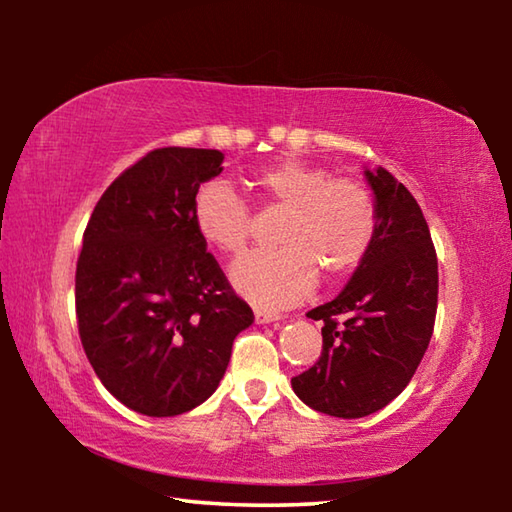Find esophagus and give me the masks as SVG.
<instances>
[{
	"mask_svg": "<svg viewBox=\"0 0 512 512\" xmlns=\"http://www.w3.org/2000/svg\"><path fill=\"white\" fill-rule=\"evenodd\" d=\"M277 320H280V316H277V314H271V311H264V309H257V311H255V323H257V325L277 323Z\"/></svg>",
	"mask_w": 512,
	"mask_h": 512,
	"instance_id": "esophagus-1",
	"label": "esophagus"
}]
</instances>
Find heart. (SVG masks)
Instances as JSON below:
<instances>
[{
	"mask_svg": "<svg viewBox=\"0 0 512 512\" xmlns=\"http://www.w3.org/2000/svg\"><path fill=\"white\" fill-rule=\"evenodd\" d=\"M266 201L287 207L277 250H255L230 268L241 298L259 309L300 305L329 277L352 273L368 257L379 228L377 198L350 178L302 160H280L255 173ZM194 228L207 246L237 255L250 237V207L225 180H207L192 198Z\"/></svg>",
	"mask_w": 512,
	"mask_h": 512,
	"instance_id": "heart-1",
	"label": "heart"
}]
</instances>
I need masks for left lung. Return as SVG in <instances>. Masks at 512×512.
Returning <instances> with one entry per match:
<instances>
[{
	"mask_svg": "<svg viewBox=\"0 0 512 512\" xmlns=\"http://www.w3.org/2000/svg\"><path fill=\"white\" fill-rule=\"evenodd\" d=\"M379 228L368 257L334 300L309 311L323 352L291 379L296 395L334 418H363L393 402L429 348L438 307V259L422 210L384 167L366 169Z\"/></svg>",
	"mask_w": 512,
	"mask_h": 512,
	"instance_id": "left-lung-1",
	"label": "left lung"
}]
</instances>
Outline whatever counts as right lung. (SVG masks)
<instances>
[{
    "label": "right lung",
    "instance_id": "obj_1",
    "mask_svg": "<svg viewBox=\"0 0 512 512\" xmlns=\"http://www.w3.org/2000/svg\"><path fill=\"white\" fill-rule=\"evenodd\" d=\"M216 149H155L112 183L76 264L83 350L117 400L171 418L210 397L253 309L232 291L192 221L194 192L219 176Z\"/></svg>",
    "mask_w": 512,
    "mask_h": 512
}]
</instances>
